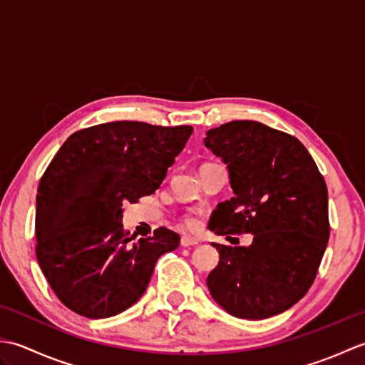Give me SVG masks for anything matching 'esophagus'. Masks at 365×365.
<instances>
[{"instance_id":"esophagus-1","label":"esophagus","mask_w":365,"mask_h":365,"mask_svg":"<svg viewBox=\"0 0 365 365\" xmlns=\"http://www.w3.org/2000/svg\"><path fill=\"white\" fill-rule=\"evenodd\" d=\"M180 245H182L183 247H190V246H196V245H199V242H197L196 238L188 237V235H183V237L180 238Z\"/></svg>"}]
</instances>
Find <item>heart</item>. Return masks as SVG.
Returning <instances> with one entry per match:
<instances>
[{"mask_svg":"<svg viewBox=\"0 0 365 365\" xmlns=\"http://www.w3.org/2000/svg\"><path fill=\"white\" fill-rule=\"evenodd\" d=\"M183 222H185V226L190 227V229H196V227H197V224H199V221H197L196 216H192V215H187V216H185V218H183Z\"/></svg>","mask_w":365,"mask_h":365,"instance_id":"b5f03b06","label":"heart"}]
</instances>
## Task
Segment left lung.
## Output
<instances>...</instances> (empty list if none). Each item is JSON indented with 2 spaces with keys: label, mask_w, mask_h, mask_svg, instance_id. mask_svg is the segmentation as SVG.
Returning <instances> with one entry per match:
<instances>
[{
  "label": "left lung",
  "mask_w": 365,
  "mask_h": 365,
  "mask_svg": "<svg viewBox=\"0 0 365 365\" xmlns=\"http://www.w3.org/2000/svg\"><path fill=\"white\" fill-rule=\"evenodd\" d=\"M204 144L226 163L234 197L218 204L208 229L252 234L250 246L215 245L207 277L213 299L238 319L281 314L304 297L329 238L328 188L297 138L254 120L207 131Z\"/></svg>",
  "instance_id": "1"
}]
</instances>
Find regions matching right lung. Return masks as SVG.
Wrapping results in <instances>:
<instances>
[{"mask_svg":"<svg viewBox=\"0 0 365 365\" xmlns=\"http://www.w3.org/2000/svg\"><path fill=\"white\" fill-rule=\"evenodd\" d=\"M192 127L120 120L75 131L43 173L36 255L64 306L88 319L118 315L143 297L155 263L180 237L166 227L133 242L122 205L153 195Z\"/></svg>","mask_w":365,"mask_h":365,"instance_id":"right-lung-1","label":"right lung"}]
</instances>
